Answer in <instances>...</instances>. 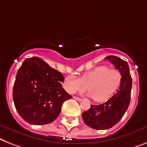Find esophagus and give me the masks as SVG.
<instances>
[{"mask_svg": "<svg viewBox=\"0 0 147 147\" xmlns=\"http://www.w3.org/2000/svg\"><path fill=\"white\" fill-rule=\"evenodd\" d=\"M73 98L74 99H76V101H78V102H80V101L82 100V98H79V97H77V96H73Z\"/></svg>", "mask_w": 147, "mask_h": 147, "instance_id": "esophagus-1", "label": "esophagus"}]
</instances>
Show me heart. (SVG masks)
<instances>
[{"label":"heart","mask_w":147,"mask_h":147,"mask_svg":"<svg viewBox=\"0 0 147 147\" xmlns=\"http://www.w3.org/2000/svg\"><path fill=\"white\" fill-rule=\"evenodd\" d=\"M122 76L119 71L107 66H98L86 72L80 78L68 76L63 87L69 93L84 91L87 87L89 96L97 102H104L113 96L121 84Z\"/></svg>","instance_id":"1"}]
</instances>
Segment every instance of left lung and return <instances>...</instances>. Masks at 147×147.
<instances>
[{
  "label": "left lung",
  "instance_id": "obj_1",
  "mask_svg": "<svg viewBox=\"0 0 147 147\" xmlns=\"http://www.w3.org/2000/svg\"><path fill=\"white\" fill-rule=\"evenodd\" d=\"M122 76L121 84L117 92L106 102L98 105H91L88 111L82 113V118L87 125L92 129L103 130L111 129L122 119L130 103L132 79L129 64L118 57H106Z\"/></svg>",
  "mask_w": 147,
  "mask_h": 147
}]
</instances>
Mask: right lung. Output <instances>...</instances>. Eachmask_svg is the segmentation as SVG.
I'll use <instances>...</instances> for the list:
<instances>
[{
  "label": "right lung",
  "mask_w": 147,
  "mask_h": 147,
  "mask_svg": "<svg viewBox=\"0 0 147 147\" xmlns=\"http://www.w3.org/2000/svg\"><path fill=\"white\" fill-rule=\"evenodd\" d=\"M64 77L37 57L24 60L17 72L13 97L18 114L32 125L52 123L71 98L62 87Z\"/></svg>",
  "instance_id": "obj_1"
}]
</instances>
